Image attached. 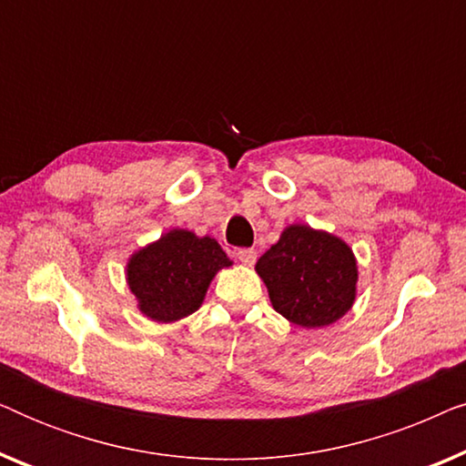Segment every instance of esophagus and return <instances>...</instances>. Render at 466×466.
Segmentation results:
<instances>
[{
	"mask_svg": "<svg viewBox=\"0 0 466 466\" xmlns=\"http://www.w3.org/2000/svg\"><path fill=\"white\" fill-rule=\"evenodd\" d=\"M238 260L244 265H254V260H257V250H254V248H241V250H238Z\"/></svg>",
	"mask_w": 466,
	"mask_h": 466,
	"instance_id": "esophagus-1",
	"label": "esophagus"
}]
</instances>
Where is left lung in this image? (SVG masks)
<instances>
[{
  "mask_svg": "<svg viewBox=\"0 0 466 466\" xmlns=\"http://www.w3.org/2000/svg\"><path fill=\"white\" fill-rule=\"evenodd\" d=\"M273 309L303 329L329 327L352 308L359 269L346 241L290 225L257 263Z\"/></svg>",
  "mask_w": 466,
  "mask_h": 466,
  "instance_id": "obj_1",
  "label": "left lung"
}]
</instances>
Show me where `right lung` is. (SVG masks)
<instances>
[{
  "label": "right lung",
  "mask_w": 466,
  "mask_h": 466,
  "mask_svg": "<svg viewBox=\"0 0 466 466\" xmlns=\"http://www.w3.org/2000/svg\"><path fill=\"white\" fill-rule=\"evenodd\" d=\"M228 265L218 241L174 228L133 254L127 282L144 316L176 322L199 309L216 271Z\"/></svg>",
  "instance_id": "obj_1"
}]
</instances>
